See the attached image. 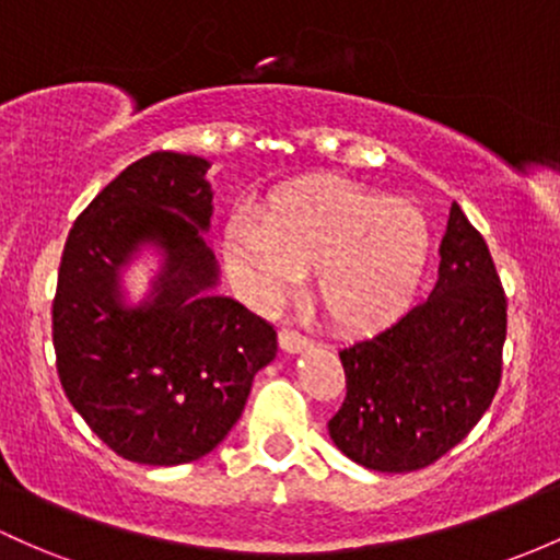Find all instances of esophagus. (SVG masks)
<instances>
[{
	"label": "esophagus",
	"mask_w": 560,
	"mask_h": 560,
	"mask_svg": "<svg viewBox=\"0 0 560 560\" xmlns=\"http://www.w3.org/2000/svg\"><path fill=\"white\" fill-rule=\"evenodd\" d=\"M279 346H281V350H287V353H300V350L308 348L311 342H308V337L300 335L298 329L284 327L279 331Z\"/></svg>",
	"instance_id": "1"
}]
</instances>
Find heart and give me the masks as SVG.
Returning a JSON list of instances; mask_svg holds the SVG:
<instances>
[{
	"mask_svg": "<svg viewBox=\"0 0 560 560\" xmlns=\"http://www.w3.org/2000/svg\"><path fill=\"white\" fill-rule=\"evenodd\" d=\"M433 236L417 207L342 180L276 188L266 207H238L223 233L225 262L255 303L287 298L316 270L318 305L342 329H374L407 311Z\"/></svg>",
	"mask_w": 560,
	"mask_h": 560,
	"instance_id": "obj_1",
	"label": "heart"
}]
</instances>
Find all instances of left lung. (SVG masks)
<instances>
[{"mask_svg": "<svg viewBox=\"0 0 560 560\" xmlns=\"http://www.w3.org/2000/svg\"><path fill=\"white\" fill-rule=\"evenodd\" d=\"M439 281L407 316L340 350L335 446L380 472H411L457 446L500 388L508 298L487 242L454 201Z\"/></svg>", "mask_w": 560, "mask_h": 560, "instance_id": "1", "label": "left lung"}]
</instances>
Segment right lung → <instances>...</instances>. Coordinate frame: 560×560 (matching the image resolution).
Returning a JSON list of instances; mask_svg holds the SVG:
<instances>
[{
  "mask_svg": "<svg viewBox=\"0 0 560 560\" xmlns=\"http://www.w3.org/2000/svg\"><path fill=\"white\" fill-rule=\"evenodd\" d=\"M212 164L156 151L110 180L66 238L52 300L58 377L73 409L119 457L183 465L242 417L276 329L214 294ZM149 243L163 270L143 304L124 303L120 268Z\"/></svg>",
  "mask_w": 560,
  "mask_h": 560,
  "instance_id": "obj_1",
  "label": "right lung"
}]
</instances>
